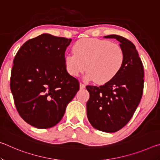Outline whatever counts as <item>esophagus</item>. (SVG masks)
<instances>
[{
  "mask_svg": "<svg viewBox=\"0 0 160 160\" xmlns=\"http://www.w3.org/2000/svg\"><path fill=\"white\" fill-rule=\"evenodd\" d=\"M80 89L85 88V85L84 83H82V82H80Z\"/></svg>",
  "mask_w": 160,
  "mask_h": 160,
  "instance_id": "1",
  "label": "esophagus"
}]
</instances>
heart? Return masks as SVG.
Masks as SVG:
<instances>
[{
    "label": "heart",
    "mask_w": 160,
    "mask_h": 160,
    "mask_svg": "<svg viewBox=\"0 0 160 160\" xmlns=\"http://www.w3.org/2000/svg\"><path fill=\"white\" fill-rule=\"evenodd\" d=\"M72 51L64 57L68 72L78 77L87 68L86 79L97 84H105L113 79L125 61L121 46L106 39L82 38L75 43Z\"/></svg>",
    "instance_id": "1"
}]
</instances>
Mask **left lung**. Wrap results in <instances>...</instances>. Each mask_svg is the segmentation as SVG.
<instances>
[{
  "mask_svg": "<svg viewBox=\"0 0 160 160\" xmlns=\"http://www.w3.org/2000/svg\"><path fill=\"white\" fill-rule=\"evenodd\" d=\"M125 53L123 66L117 75L99 87L88 85L90 93L87 116L94 128L114 132L123 128L138 106L144 88V68L135 45L126 38L112 34Z\"/></svg>",
  "mask_w": 160,
  "mask_h": 160,
  "instance_id": "left-lung-1",
  "label": "left lung"
}]
</instances>
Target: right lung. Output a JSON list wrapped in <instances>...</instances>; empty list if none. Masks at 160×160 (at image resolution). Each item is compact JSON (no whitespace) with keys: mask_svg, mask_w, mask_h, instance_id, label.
Listing matches in <instances>:
<instances>
[{"mask_svg":"<svg viewBox=\"0 0 160 160\" xmlns=\"http://www.w3.org/2000/svg\"><path fill=\"white\" fill-rule=\"evenodd\" d=\"M71 40L43 34L27 41L15 56L10 90L21 118L35 128L56 125L79 90L64 63Z\"/></svg>","mask_w":160,"mask_h":160,"instance_id":"obj_1","label":"right lung"}]
</instances>
